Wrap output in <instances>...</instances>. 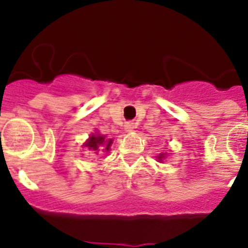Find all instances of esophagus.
Returning a JSON list of instances; mask_svg holds the SVG:
<instances>
[{
	"instance_id": "esophagus-1",
	"label": "esophagus",
	"mask_w": 248,
	"mask_h": 248,
	"mask_svg": "<svg viewBox=\"0 0 248 248\" xmlns=\"http://www.w3.org/2000/svg\"><path fill=\"white\" fill-rule=\"evenodd\" d=\"M124 128H125L126 131H131V130H133V129H134V123L126 122L125 125H124Z\"/></svg>"
}]
</instances>
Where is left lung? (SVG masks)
Returning <instances> with one entry per match:
<instances>
[{"label":"left lung","instance_id":"obj_1","mask_svg":"<svg viewBox=\"0 0 248 248\" xmlns=\"http://www.w3.org/2000/svg\"><path fill=\"white\" fill-rule=\"evenodd\" d=\"M165 156H166V155H165V154H160V155H159V156H157V160H159L160 163H161V161H163V160H164V159H165Z\"/></svg>","mask_w":248,"mask_h":248}]
</instances>
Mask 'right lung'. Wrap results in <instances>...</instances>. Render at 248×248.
<instances>
[{
	"instance_id": "add662e5",
	"label": "right lung",
	"mask_w": 248,
	"mask_h": 248,
	"mask_svg": "<svg viewBox=\"0 0 248 248\" xmlns=\"http://www.w3.org/2000/svg\"><path fill=\"white\" fill-rule=\"evenodd\" d=\"M111 143H113V140L107 139L104 135L97 133V134H92L89 137V139L84 143V146L88 148L93 154H100L102 151H109Z\"/></svg>"
}]
</instances>
